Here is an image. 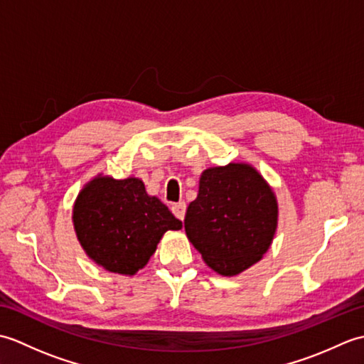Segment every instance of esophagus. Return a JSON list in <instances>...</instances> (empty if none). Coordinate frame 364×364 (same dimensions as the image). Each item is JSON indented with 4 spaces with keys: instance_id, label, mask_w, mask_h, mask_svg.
Masks as SVG:
<instances>
[{
    "instance_id": "obj_1",
    "label": "esophagus",
    "mask_w": 364,
    "mask_h": 364,
    "mask_svg": "<svg viewBox=\"0 0 364 364\" xmlns=\"http://www.w3.org/2000/svg\"><path fill=\"white\" fill-rule=\"evenodd\" d=\"M172 213L175 214L176 219L183 220V219H184V214H186V203L180 202V203L172 205Z\"/></svg>"
}]
</instances>
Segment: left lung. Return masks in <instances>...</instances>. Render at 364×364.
Returning <instances> with one entry per match:
<instances>
[{
  "mask_svg": "<svg viewBox=\"0 0 364 364\" xmlns=\"http://www.w3.org/2000/svg\"><path fill=\"white\" fill-rule=\"evenodd\" d=\"M272 189L249 164L208 168L191 202L184 230L202 258L220 275H236L261 259L277 228Z\"/></svg>",
  "mask_w": 364,
  "mask_h": 364,
  "instance_id": "8db88e82",
  "label": "left lung"
}]
</instances>
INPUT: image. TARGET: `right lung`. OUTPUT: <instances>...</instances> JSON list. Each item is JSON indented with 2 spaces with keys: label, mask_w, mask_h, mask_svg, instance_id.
<instances>
[{
  "label": "right lung",
  "mask_w": 364,
  "mask_h": 364,
  "mask_svg": "<svg viewBox=\"0 0 364 364\" xmlns=\"http://www.w3.org/2000/svg\"><path fill=\"white\" fill-rule=\"evenodd\" d=\"M73 223L82 249L109 272L134 275L156 250L167 230L181 220L139 178L98 176L86 184L73 208Z\"/></svg>",
  "instance_id": "1"
}]
</instances>
